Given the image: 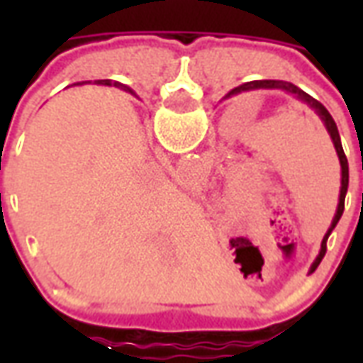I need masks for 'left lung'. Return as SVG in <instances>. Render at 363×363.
I'll return each mask as SVG.
<instances>
[{
	"label": "left lung",
	"mask_w": 363,
	"mask_h": 363,
	"mask_svg": "<svg viewBox=\"0 0 363 363\" xmlns=\"http://www.w3.org/2000/svg\"><path fill=\"white\" fill-rule=\"evenodd\" d=\"M255 89H276V91H284V93H289V95H294L296 99H299L301 103H305L309 108L315 111V114L319 116L320 122L325 124L327 128L328 135H330V140H333V145H335L336 150V155H338V161H340V196H338V206H336V213L333 221H330V228L327 229V233L323 237V241H320V251L317 255V259L313 260L311 268H317L319 267V262L323 260L325 257V252H327V241H328V235L333 233V229L336 228V223L340 220V216L344 212V198H346V190H348V159L344 155V150H342V143H340V134H338V128H336V122L333 120L330 116V112L323 106V104L317 101V99H313L311 95H307L305 91H301L297 85L289 82H281V79H259V82H249V83H243V85H239L235 89H231L228 95L223 96V101L229 99V96L233 95H239V93H243V91H255Z\"/></svg>",
	"instance_id": "left-lung-1"
}]
</instances>
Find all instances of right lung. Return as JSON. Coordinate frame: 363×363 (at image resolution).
Instances as JSON below:
<instances>
[{
    "label": "right lung",
    "mask_w": 363,
    "mask_h": 363,
    "mask_svg": "<svg viewBox=\"0 0 363 363\" xmlns=\"http://www.w3.org/2000/svg\"><path fill=\"white\" fill-rule=\"evenodd\" d=\"M101 83H104V85H111V79H104V82H101ZM114 87H122V89H126V91H130L126 87V85H122V83H118V82H114Z\"/></svg>",
    "instance_id": "right-lung-1"
}]
</instances>
